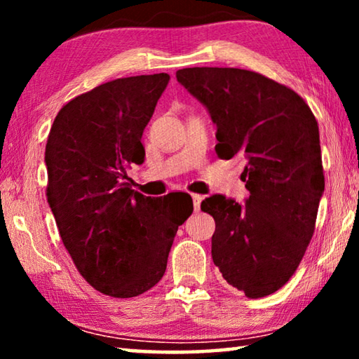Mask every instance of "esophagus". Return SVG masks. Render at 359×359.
I'll return each instance as SVG.
<instances>
[{"label": "esophagus", "instance_id": "34e87169", "mask_svg": "<svg viewBox=\"0 0 359 359\" xmlns=\"http://www.w3.org/2000/svg\"><path fill=\"white\" fill-rule=\"evenodd\" d=\"M191 198H193V208H194V212H199V209H201L203 196H201V194L193 193V194H191Z\"/></svg>", "mask_w": 359, "mask_h": 359}]
</instances>
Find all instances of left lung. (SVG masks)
Segmentation results:
<instances>
[{
  "instance_id": "8db88e82",
  "label": "left lung",
  "mask_w": 359,
  "mask_h": 359,
  "mask_svg": "<svg viewBox=\"0 0 359 359\" xmlns=\"http://www.w3.org/2000/svg\"><path fill=\"white\" fill-rule=\"evenodd\" d=\"M175 77L208 107L217 155L247 160L245 204L223 194L201 203L215 220L214 264L247 297L276 293L307 250L325 191L315 115L293 90L253 71L184 68Z\"/></svg>"
}]
</instances>
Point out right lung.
<instances>
[{"label": "right lung", "instance_id": "1", "mask_svg": "<svg viewBox=\"0 0 359 359\" xmlns=\"http://www.w3.org/2000/svg\"><path fill=\"white\" fill-rule=\"evenodd\" d=\"M169 74L98 85L65 104L46 145L47 203L66 250L95 290L112 297L145 293L165 276L175 233L193 203L150 198L123 182L142 165L144 128Z\"/></svg>", "mask_w": 359, "mask_h": 359}]
</instances>
